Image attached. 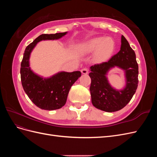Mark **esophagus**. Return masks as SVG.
Here are the masks:
<instances>
[{
  "instance_id": "34e87169",
  "label": "esophagus",
  "mask_w": 157,
  "mask_h": 157,
  "mask_svg": "<svg viewBox=\"0 0 157 157\" xmlns=\"http://www.w3.org/2000/svg\"><path fill=\"white\" fill-rule=\"evenodd\" d=\"M81 73L83 74V75H87L88 73V71L87 69L84 68V69H82L81 70Z\"/></svg>"
}]
</instances>
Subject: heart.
Segmentation results:
<instances>
[{
  "mask_svg": "<svg viewBox=\"0 0 157 157\" xmlns=\"http://www.w3.org/2000/svg\"><path fill=\"white\" fill-rule=\"evenodd\" d=\"M115 41L110 37H94L80 46V51L84 54L94 52V59L104 62L109 59L115 50Z\"/></svg>",
  "mask_w": 157,
  "mask_h": 157,
  "instance_id": "1",
  "label": "heart"
}]
</instances>
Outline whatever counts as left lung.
I'll return each instance as SVG.
<instances>
[{
    "label": "left lung",
    "mask_w": 157,
    "mask_h": 157,
    "mask_svg": "<svg viewBox=\"0 0 157 157\" xmlns=\"http://www.w3.org/2000/svg\"><path fill=\"white\" fill-rule=\"evenodd\" d=\"M115 67L125 72V86L121 90L113 87L106 77L108 71ZM90 70V90L95 107L111 113L121 110L130 102L138 84V65L135 52L124 36H121V50L116 55L107 62L91 66Z\"/></svg>",
    "instance_id": "1"
}]
</instances>
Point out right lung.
I'll list each match as a JSON object with an SVG mask.
<instances>
[{"instance_id":"obj_1","label":"right lung","mask_w":157,"mask_h":157,"mask_svg":"<svg viewBox=\"0 0 157 157\" xmlns=\"http://www.w3.org/2000/svg\"><path fill=\"white\" fill-rule=\"evenodd\" d=\"M67 32L56 34H42L28 45L23 54L20 74L22 86L32 102L41 109L52 111L65 105L72 85L81 76L80 71L69 73L60 71L48 78L34 73L30 67V56L38 42L58 40Z\"/></svg>"}]
</instances>
